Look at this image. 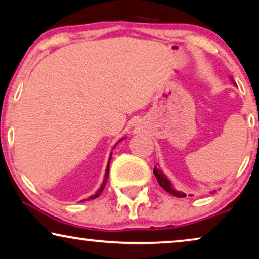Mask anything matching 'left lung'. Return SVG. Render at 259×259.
Wrapping results in <instances>:
<instances>
[{"label": "left lung", "mask_w": 259, "mask_h": 259, "mask_svg": "<svg viewBox=\"0 0 259 259\" xmlns=\"http://www.w3.org/2000/svg\"><path fill=\"white\" fill-rule=\"evenodd\" d=\"M153 173H154L155 178H157V180H158L159 185H160L165 191H167L169 194H172V196H175V197H179V198L186 197L185 193L182 192V191H177L175 187H173L171 182L167 179V177H166L164 173L161 172V169L157 168V166L154 167ZM211 193H213V192H211Z\"/></svg>", "instance_id": "1"}]
</instances>
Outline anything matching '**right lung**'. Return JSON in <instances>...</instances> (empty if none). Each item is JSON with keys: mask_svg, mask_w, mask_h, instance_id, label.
Returning a JSON list of instances; mask_svg holds the SVG:
<instances>
[{"mask_svg": "<svg viewBox=\"0 0 259 259\" xmlns=\"http://www.w3.org/2000/svg\"><path fill=\"white\" fill-rule=\"evenodd\" d=\"M115 147V146H114ZM113 147V148H114ZM111 159H112V153H111V157H109V159H108V164H107V167H106V173H105V178H104V183H102V185L100 186V189H99L97 192H95L93 196H91L90 198H87V200H91V199H95V198H98L99 196H100V194L102 193V191H104V189H105V186H106V184H107V179H108V173H109V162H111ZM83 200H86V199H83ZM83 200H81V201H83Z\"/></svg>", "mask_w": 259, "mask_h": 259, "instance_id": "right-lung-1", "label": "right lung"}]
</instances>
